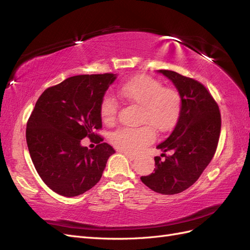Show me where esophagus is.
I'll return each instance as SVG.
<instances>
[{"mask_svg": "<svg viewBox=\"0 0 250 250\" xmlns=\"http://www.w3.org/2000/svg\"><path fill=\"white\" fill-rule=\"evenodd\" d=\"M122 153H123L129 161H134V160H135V155H132V154H129V153H126V152H122Z\"/></svg>", "mask_w": 250, "mask_h": 250, "instance_id": "34e87169", "label": "esophagus"}]
</instances>
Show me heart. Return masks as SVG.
I'll return each mask as SVG.
<instances>
[{
    "instance_id": "obj_1",
    "label": "heart",
    "mask_w": 250,
    "mask_h": 250,
    "mask_svg": "<svg viewBox=\"0 0 250 250\" xmlns=\"http://www.w3.org/2000/svg\"><path fill=\"white\" fill-rule=\"evenodd\" d=\"M121 99L141 107L140 122L148 124L158 132L170 130L180 115L181 98L177 90L164 87L156 79L140 75L126 81L118 89ZM105 123H111L117 115V103L105 97L100 106ZM154 140V132L149 126L121 128L111 134V143L126 153L135 154Z\"/></svg>"
}]
</instances>
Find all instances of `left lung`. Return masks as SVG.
<instances>
[{
  "label": "left lung",
  "instance_id": "obj_1",
  "mask_svg": "<svg viewBox=\"0 0 250 250\" xmlns=\"http://www.w3.org/2000/svg\"><path fill=\"white\" fill-rule=\"evenodd\" d=\"M176 87L181 109L175 128L156 148L172 155L155 156L154 172L141 180L151 190L174 195L196 183L213 158L221 129V117L213 97L200 82L176 72L158 70ZM165 155V153H162Z\"/></svg>",
  "mask_w": 250,
  "mask_h": 250
}]
</instances>
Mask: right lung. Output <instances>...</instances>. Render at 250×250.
Instances as JSON below:
<instances>
[{
  "label": "right lung",
  "instance_id": "add662e5",
  "mask_svg": "<svg viewBox=\"0 0 250 250\" xmlns=\"http://www.w3.org/2000/svg\"><path fill=\"white\" fill-rule=\"evenodd\" d=\"M117 74L79 75L47 88L29 118L26 140L34 167L52 191L75 197L100 180L113 148L94 133L102 127L100 106ZM97 139L95 149L82 146Z\"/></svg>",
  "mask_w": 250,
  "mask_h": 250
}]
</instances>
